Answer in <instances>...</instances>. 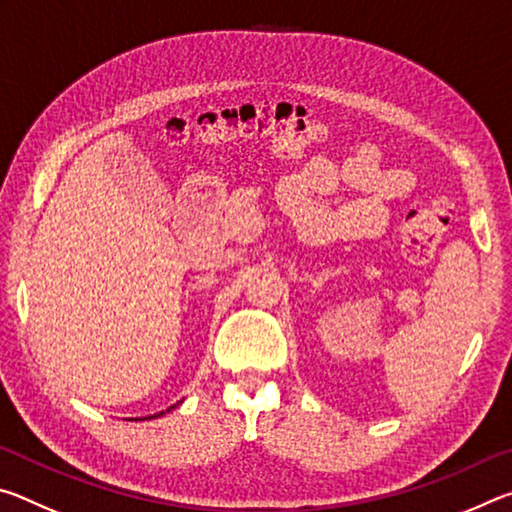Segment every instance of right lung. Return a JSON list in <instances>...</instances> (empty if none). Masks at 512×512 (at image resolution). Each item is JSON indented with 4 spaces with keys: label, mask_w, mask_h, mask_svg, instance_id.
I'll list each match as a JSON object with an SVG mask.
<instances>
[{
    "label": "right lung",
    "mask_w": 512,
    "mask_h": 512,
    "mask_svg": "<svg viewBox=\"0 0 512 512\" xmlns=\"http://www.w3.org/2000/svg\"><path fill=\"white\" fill-rule=\"evenodd\" d=\"M171 409H176V406H171ZM164 413V411H162ZM162 413H158V415H162ZM158 415H151V418H158ZM137 420V418H135Z\"/></svg>",
    "instance_id": "right-lung-1"
}]
</instances>
